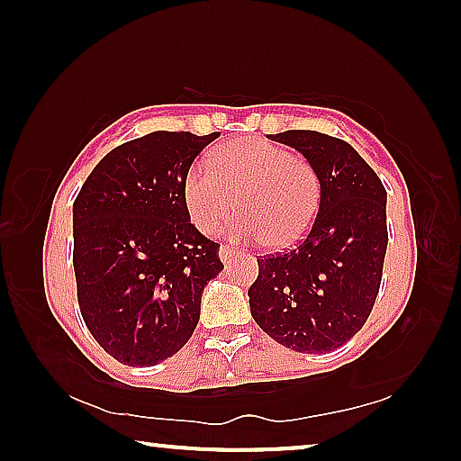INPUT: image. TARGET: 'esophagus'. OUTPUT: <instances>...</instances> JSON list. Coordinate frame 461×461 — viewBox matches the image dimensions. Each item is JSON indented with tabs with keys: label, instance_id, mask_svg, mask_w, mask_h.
I'll list each match as a JSON object with an SVG mask.
<instances>
[{
	"label": "esophagus",
	"instance_id": "1",
	"mask_svg": "<svg viewBox=\"0 0 461 461\" xmlns=\"http://www.w3.org/2000/svg\"><path fill=\"white\" fill-rule=\"evenodd\" d=\"M233 254H236V249H233V248H230V246H220V258H221V262L231 260Z\"/></svg>",
	"mask_w": 461,
	"mask_h": 461
}]
</instances>
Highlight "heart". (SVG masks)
I'll use <instances>...</instances> for the list:
<instances>
[{"label":"heart","instance_id":"heart-1","mask_svg":"<svg viewBox=\"0 0 461 461\" xmlns=\"http://www.w3.org/2000/svg\"><path fill=\"white\" fill-rule=\"evenodd\" d=\"M183 199L203 233H215L238 205L241 215L225 230L231 240L288 249L313 228L321 181L288 148L246 140L215 150L209 168L193 167L185 176Z\"/></svg>","mask_w":461,"mask_h":461}]
</instances>
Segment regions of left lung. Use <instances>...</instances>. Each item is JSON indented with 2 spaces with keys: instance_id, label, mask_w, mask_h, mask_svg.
I'll return each mask as SVG.
<instances>
[{
  "instance_id": "8db88e82",
  "label": "left lung",
  "mask_w": 461,
  "mask_h": 461,
  "mask_svg": "<svg viewBox=\"0 0 461 461\" xmlns=\"http://www.w3.org/2000/svg\"><path fill=\"white\" fill-rule=\"evenodd\" d=\"M317 170L321 205L307 238L258 260L248 288L254 321L303 354H327L362 330L376 301L388 246L386 189L352 146L315 130L270 134Z\"/></svg>"
}]
</instances>
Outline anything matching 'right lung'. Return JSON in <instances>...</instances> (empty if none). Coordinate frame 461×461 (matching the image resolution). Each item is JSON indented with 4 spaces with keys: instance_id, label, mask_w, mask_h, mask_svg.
Instances as JSON below:
<instances>
[{
    "instance_id": "1",
    "label": "right lung",
    "mask_w": 461,
    "mask_h": 461,
    "mask_svg": "<svg viewBox=\"0 0 461 461\" xmlns=\"http://www.w3.org/2000/svg\"><path fill=\"white\" fill-rule=\"evenodd\" d=\"M220 136L152 131L107 152L73 205L83 321L115 360L148 368L194 331L201 296L223 270L220 244L191 223L183 183Z\"/></svg>"
}]
</instances>
